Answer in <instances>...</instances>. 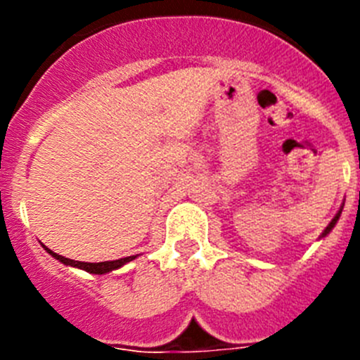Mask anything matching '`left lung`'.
<instances>
[{"label":"left lung","mask_w":360,"mask_h":360,"mask_svg":"<svg viewBox=\"0 0 360 360\" xmlns=\"http://www.w3.org/2000/svg\"><path fill=\"white\" fill-rule=\"evenodd\" d=\"M342 207H345V203H342V205H341V209H339V211H337V214L333 216V218H332V221H330V224L326 225V229H324V231L321 232V236H319V238H326V236H328V234H330V232L333 231V227H335V225H337V221H339V218H341Z\"/></svg>","instance_id":"obj_1"}]
</instances>
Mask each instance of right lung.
I'll return each instance as SVG.
<instances>
[{"mask_svg":"<svg viewBox=\"0 0 360 360\" xmlns=\"http://www.w3.org/2000/svg\"><path fill=\"white\" fill-rule=\"evenodd\" d=\"M43 245V243H41ZM43 249L46 250V252L50 254V256L53 257V259H57V262H61L63 265L66 266H73V269H81L84 270V272H90V274H108V272H113V270H119L120 266H124L126 263L133 262V259H136V257L141 256V254H135V256H126V257H120V259H113V262H101V263H86V262H75V259H68V257L61 256V254H56L53 250H50L49 247H44Z\"/></svg>","mask_w":360,"mask_h":360,"instance_id":"obj_1","label":"right lung"}]
</instances>
